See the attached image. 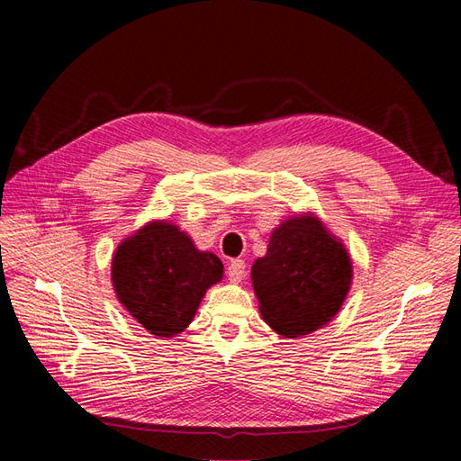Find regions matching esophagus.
Returning a JSON list of instances; mask_svg holds the SVG:
<instances>
[{
	"mask_svg": "<svg viewBox=\"0 0 461 461\" xmlns=\"http://www.w3.org/2000/svg\"><path fill=\"white\" fill-rule=\"evenodd\" d=\"M228 279L233 283H240L243 277H246V261L243 259H231L228 266Z\"/></svg>",
	"mask_w": 461,
	"mask_h": 461,
	"instance_id": "1",
	"label": "esophagus"
}]
</instances>
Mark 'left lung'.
<instances>
[{
  "instance_id": "left-lung-1",
  "label": "left lung",
  "mask_w": 461,
  "mask_h": 461,
  "mask_svg": "<svg viewBox=\"0 0 461 461\" xmlns=\"http://www.w3.org/2000/svg\"><path fill=\"white\" fill-rule=\"evenodd\" d=\"M251 279L263 321L283 337H299L337 315L350 287L352 263L317 218L301 215L271 233Z\"/></svg>"
}]
</instances>
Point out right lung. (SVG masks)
<instances>
[{
    "mask_svg": "<svg viewBox=\"0 0 461 461\" xmlns=\"http://www.w3.org/2000/svg\"><path fill=\"white\" fill-rule=\"evenodd\" d=\"M221 277V261L195 249L168 221L144 225L113 258L116 297L156 337H174L188 327L205 289Z\"/></svg>",
    "mask_w": 461,
    "mask_h": 461,
    "instance_id": "add662e5",
    "label": "right lung"
}]
</instances>
